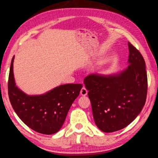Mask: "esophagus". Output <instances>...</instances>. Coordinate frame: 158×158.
Returning <instances> with one entry per match:
<instances>
[{
	"label": "esophagus",
	"mask_w": 158,
	"mask_h": 158,
	"mask_svg": "<svg viewBox=\"0 0 158 158\" xmlns=\"http://www.w3.org/2000/svg\"><path fill=\"white\" fill-rule=\"evenodd\" d=\"M80 94H81V96H86L87 94H88V91H87L86 89L85 88V87H83V88L81 89V91H80Z\"/></svg>",
	"instance_id": "1"
}]
</instances>
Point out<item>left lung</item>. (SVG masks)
I'll return each mask as SVG.
<instances>
[{"mask_svg":"<svg viewBox=\"0 0 158 158\" xmlns=\"http://www.w3.org/2000/svg\"><path fill=\"white\" fill-rule=\"evenodd\" d=\"M128 46V67L110 74H89L84 80L95 123L106 133L128 126L140 114L146 102V63L140 52L129 42Z\"/></svg>","mask_w":158,"mask_h":158,"instance_id":"obj_1","label":"left lung"}]
</instances>
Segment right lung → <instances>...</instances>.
<instances>
[{
  "label": "right lung",
  "mask_w": 158,
  "mask_h": 158,
  "mask_svg": "<svg viewBox=\"0 0 158 158\" xmlns=\"http://www.w3.org/2000/svg\"><path fill=\"white\" fill-rule=\"evenodd\" d=\"M11 61L8 94L12 107L22 122L34 131L53 134L62 128L70 107L79 96L81 84H63L41 95H28L17 86Z\"/></svg>",
  "instance_id": "add662e5"
}]
</instances>
